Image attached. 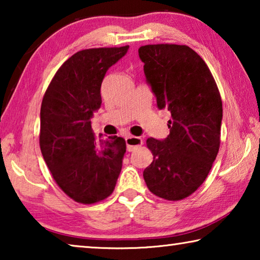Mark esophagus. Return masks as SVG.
Returning <instances> with one entry per match:
<instances>
[{
	"instance_id": "obj_1",
	"label": "esophagus",
	"mask_w": 260,
	"mask_h": 260,
	"mask_svg": "<svg viewBox=\"0 0 260 260\" xmlns=\"http://www.w3.org/2000/svg\"><path fill=\"white\" fill-rule=\"evenodd\" d=\"M143 141L141 138L138 136H127L126 138V144H127V150L128 151H134L135 149L142 146Z\"/></svg>"
}]
</instances>
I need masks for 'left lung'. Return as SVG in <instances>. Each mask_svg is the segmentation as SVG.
<instances>
[{
	"mask_svg": "<svg viewBox=\"0 0 260 260\" xmlns=\"http://www.w3.org/2000/svg\"><path fill=\"white\" fill-rule=\"evenodd\" d=\"M139 56L158 109L171 112L167 138L147 140L153 160L144 181L160 199L183 200L204 182L218 155L221 98L208 65L188 46H142Z\"/></svg>",
	"mask_w": 260,
	"mask_h": 260,
	"instance_id": "1",
	"label": "left lung"
}]
</instances>
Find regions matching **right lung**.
Masks as SVG:
<instances>
[{"label":"right lung","instance_id":"1","mask_svg":"<svg viewBox=\"0 0 260 260\" xmlns=\"http://www.w3.org/2000/svg\"><path fill=\"white\" fill-rule=\"evenodd\" d=\"M129 46L78 51L58 69L43 96L40 148L52 178L78 203L93 204L111 195L119 177L126 142L91 129L101 108V85L108 70Z\"/></svg>","mask_w":260,"mask_h":260}]
</instances>
